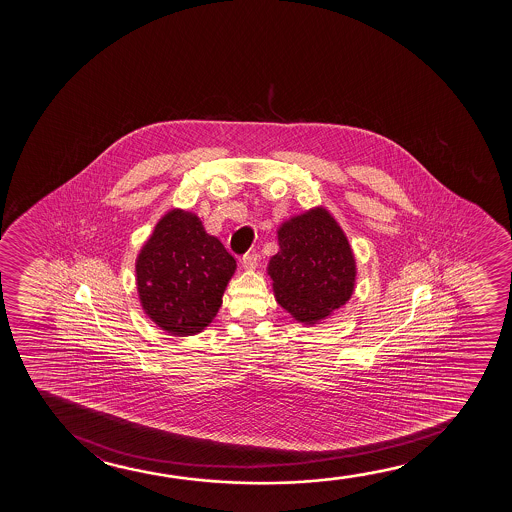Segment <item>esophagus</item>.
<instances>
[{"label": "esophagus", "mask_w": 512, "mask_h": 512, "mask_svg": "<svg viewBox=\"0 0 512 512\" xmlns=\"http://www.w3.org/2000/svg\"><path fill=\"white\" fill-rule=\"evenodd\" d=\"M241 264L245 267L246 271H253L255 267L259 266V255L257 253H246Z\"/></svg>", "instance_id": "34e87169"}]
</instances>
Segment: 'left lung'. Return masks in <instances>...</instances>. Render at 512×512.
<instances>
[{
  "label": "left lung",
  "instance_id": "1",
  "mask_svg": "<svg viewBox=\"0 0 512 512\" xmlns=\"http://www.w3.org/2000/svg\"><path fill=\"white\" fill-rule=\"evenodd\" d=\"M276 234L280 250L267 264L274 299L295 322L315 327L355 292L357 260L350 241L323 206L288 217Z\"/></svg>",
  "mask_w": 512,
  "mask_h": 512
}]
</instances>
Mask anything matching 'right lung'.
<instances>
[{
	"mask_svg": "<svg viewBox=\"0 0 512 512\" xmlns=\"http://www.w3.org/2000/svg\"><path fill=\"white\" fill-rule=\"evenodd\" d=\"M141 309L171 336L203 332L222 306L236 260L192 211L173 208L136 257Z\"/></svg>",
	"mask_w": 512,
	"mask_h": 512,
	"instance_id": "add662e5",
	"label": "right lung"
}]
</instances>
